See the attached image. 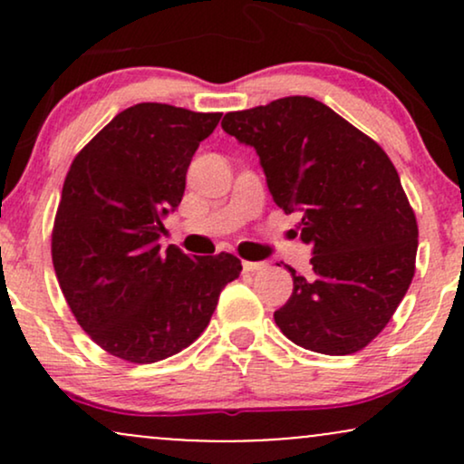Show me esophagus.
I'll return each mask as SVG.
<instances>
[{
	"label": "esophagus",
	"instance_id": "34e87169",
	"mask_svg": "<svg viewBox=\"0 0 464 464\" xmlns=\"http://www.w3.org/2000/svg\"><path fill=\"white\" fill-rule=\"evenodd\" d=\"M242 268H244V273H262V270L268 268V264L266 262H242Z\"/></svg>",
	"mask_w": 464,
	"mask_h": 464
}]
</instances>
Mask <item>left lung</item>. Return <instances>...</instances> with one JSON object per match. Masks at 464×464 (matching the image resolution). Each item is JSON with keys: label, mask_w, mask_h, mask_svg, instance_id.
Returning <instances> with one entry per match:
<instances>
[{"label": "left lung", "mask_w": 464, "mask_h": 464, "mask_svg": "<svg viewBox=\"0 0 464 464\" xmlns=\"http://www.w3.org/2000/svg\"><path fill=\"white\" fill-rule=\"evenodd\" d=\"M222 129L259 154L273 200L301 211L310 275L287 266L295 290L276 327L303 349L349 355L364 349L406 296L419 227L380 143L307 95L227 113Z\"/></svg>", "instance_id": "left-lung-1"}]
</instances>
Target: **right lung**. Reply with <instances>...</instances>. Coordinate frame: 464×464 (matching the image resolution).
I'll return each mask as SVG.
<instances>
[{
	"label": "right lung",
	"instance_id": "1",
	"mask_svg": "<svg viewBox=\"0 0 464 464\" xmlns=\"http://www.w3.org/2000/svg\"><path fill=\"white\" fill-rule=\"evenodd\" d=\"M222 113L141 102L117 113L73 159L52 231V262L80 327L115 358L152 364L189 347L242 262L161 250L163 218Z\"/></svg>",
	"mask_w": 464,
	"mask_h": 464
}]
</instances>
